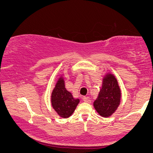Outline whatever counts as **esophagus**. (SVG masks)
Returning a JSON list of instances; mask_svg holds the SVG:
<instances>
[{
    "label": "esophagus",
    "mask_w": 153,
    "mask_h": 153,
    "mask_svg": "<svg viewBox=\"0 0 153 153\" xmlns=\"http://www.w3.org/2000/svg\"><path fill=\"white\" fill-rule=\"evenodd\" d=\"M82 100H83L84 102L87 103H91V101L89 99L88 97H84L83 99H82Z\"/></svg>",
    "instance_id": "esophagus-1"
}]
</instances>
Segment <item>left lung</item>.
<instances>
[{"label": "left lung", "instance_id": "obj_1", "mask_svg": "<svg viewBox=\"0 0 153 153\" xmlns=\"http://www.w3.org/2000/svg\"><path fill=\"white\" fill-rule=\"evenodd\" d=\"M102 83V88L94 102V106L100 116L107 118L118 108L122 93L117 79L112 73H108L103 76Z\"/></svg>", "mask_w": 153, "mask_h": 153}]
</instances>
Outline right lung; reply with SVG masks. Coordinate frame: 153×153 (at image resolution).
I'll return each instance as SVG.
<instances>
[{
	"instance_id": "obj_1",
	"label": "right lung",
	"mask_w": 153,
	"mask_h": 153,
	"mask_svg": "<svg viewBox=\"0 0 153 153\" xmlns=\"http://www.w3.org/2000/svg\"><path fill=\"white\" fill-rule=\"evenodd\" d=\"M79 102L80 99H74L71 93L65 88L64 78L60 75L51 94L52 108L59 117L66 119L73 114Z\"/></svg>"
}]
</instances>
